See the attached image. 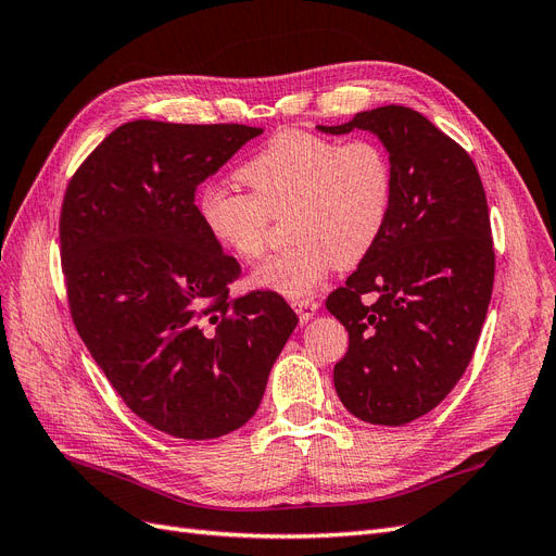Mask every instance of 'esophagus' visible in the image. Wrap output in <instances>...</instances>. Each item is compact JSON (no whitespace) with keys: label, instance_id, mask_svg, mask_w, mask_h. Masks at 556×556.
<instances>
[{"label":"esophagus","instance_id":"34e87169","mask_svg":"<svg viewBox=\"0 0 556 556\" xmlns=\"http://www.w3.org/2000/svg\"><path fill=\"white\" fill-rule=\"evenodd\" d=\"M292 308L296 311L301 323H308V319L317 313L319 304H317V301H313V299H294L292 301Z\"/></svg>","mask_w":556,"mask_h":556}]
</instances>
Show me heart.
Returning <instances> with one entry per match:
<instances>
[{
	"mask_svg": "<svg viewBox=\"0 0 556 556\" xmlns=\"http://www.w3.org/2000/svg\"><path fill=\"white\" fill-rule=\"evenodd\" d=\"M239 176L250 194L225 185L206 188L197 199L199 220L217 245L255 260L271 215L288 211L294 243L250 276L255 288L288 299L311 294L331 264L357 266L380 239L394 197L392 164L380 143H336L304 129L278 131Z\"/></svg>",
	"mask_w": 556,
	"mask_h": 556,
	"instance_id": "1",
	"label": "heart"
}]
</instances>
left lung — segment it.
I'll return each instance as SVG.
<instances>
[{
  "mask_svg": "<svg viewBox=\"0 0 556 556\" xmlns=\"http://www.w3.org/2000/svg\"><path fill=\"white\" fill-rule=\"evenodd\" d=\"M317 129L371 131L390 155V217L327 311L350 336L333 366L343 406L362 422L408 425L459 382L486 317L494 248L482 180L466 150L408 106ZM366 293L371 305L361 301Z\"/></svg>",
  "mask_w": 556,
  "mask_h": 556,
  "instance_id": "8db88e82",
  "label": "left lung"
}]
</instances>
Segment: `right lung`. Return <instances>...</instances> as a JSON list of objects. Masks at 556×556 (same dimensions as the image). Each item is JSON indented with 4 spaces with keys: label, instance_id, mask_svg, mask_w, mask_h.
I'll return each mask as SVG.
<instances>
[{
    "label": "right lung",
    "instance_id": "add662e5",
    "mask_svg": "<svg viewBox=\"0 0 556 556\" xmlns=\"http://www.w3.org/2000/svg\"><path fill=\"white\" fill-rule=\"evenodd\" d=\"M262 131L131 121L92 150L64 194L74 325L129 410L176 439L243 427L299 323L276 292L227 301L241 266L194 206L199 185Z\"/></svg>",
    "mask_w": 556,
    "mask_h": 556
}]
</instances>
